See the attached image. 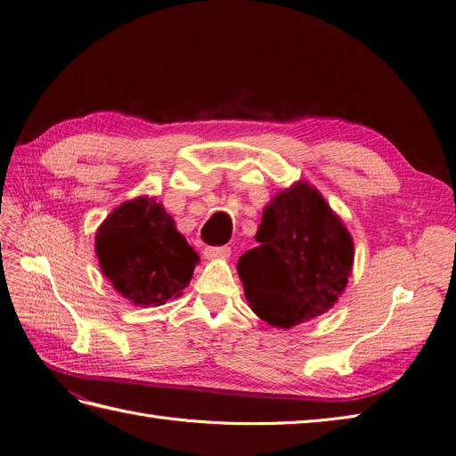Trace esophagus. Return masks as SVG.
<instances>
[{
  "label": "esophagus",
  "mask_w": 456,
  "mask_h": 456,
  "mask_svg": "<svg viewBox=\"0 0 456 456\" xmlns=\"http://www.w3.org/2000/svg\"><path fill=\"white\" fill-rule=\"evenodd\" d=\"M231 248L229 246H207L205 248V257L207 259H217V257H229Z\"/></svg>",
  "instance_id": "obj_1"
}]
</instances>
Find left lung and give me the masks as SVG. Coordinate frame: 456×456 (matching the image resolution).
<instances>
[{"label":"left lung","mask_w":456,"mask_h":456,"mask_svg":"<svg viewBox=\"0 0 456 456\" xmlns=\"http://www.w3.org/2000/svg\"><path fill=\"white\" fill-rule=\"evenodd\" d=\"M257 248L239 259L244 295L263 322L289 329L325 314L353 266V240L325 199L306 182L285 190L263 212Z\"/></svg>","instance_id":"obj_1"}]
</instances>
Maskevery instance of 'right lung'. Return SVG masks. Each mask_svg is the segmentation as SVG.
I'll return each instance as SVG.
<instances>
[{
  "label": "right lung",
  "mask_w": 456,
  "mask_h": 456,
  "mask_svg": "<svg viewBox=\"0 0 456 456\" xmlns=\"http://www.w3.org/2000/svg\"><path fill=\"white\" fill-rule=\"evenodd\" d=\"M95 251L116 291L137 306H159L190 283L199 261L156 199L118 207L99 227Z\"/></svg>",
  "instance_id": "obj_1"
}]
</instances>
